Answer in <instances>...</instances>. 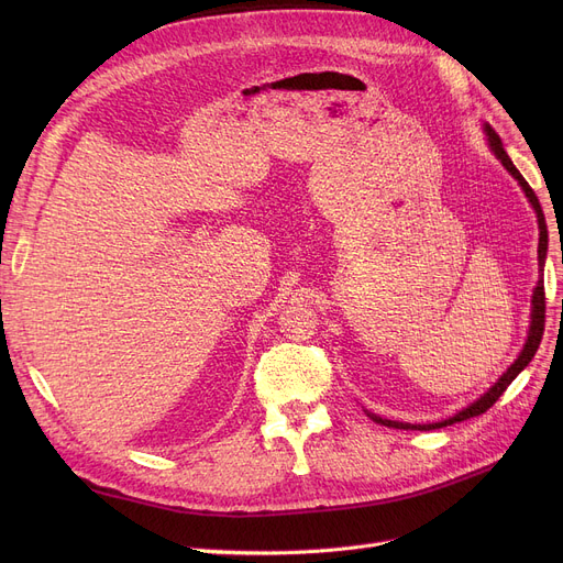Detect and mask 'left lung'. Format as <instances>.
<instances>
[{
    "label": "left lung",
    "instance_id": "1",
    "mask_svg": "<svg viewBox=\"0 0 563 563\" xmlns=\"http://www.w3.org/2000/svg\"><path fill=\"white\" fill-rule=\"evenodd\" d=\"M484 130H486V134H488L493 153L497 155V159H499L501 164H505V168L516 177L518 185H520L522 191H525V196L529 198V202L534 205L537 217H539V230H541V236H539V269H541V280H539V285H537V289H534V299H531V306H534V308H531L529 338H527V342H525V346H522V351H520V356L516 358V363H514L505 374H501V378L495 383V386H493L484 397H479L475 404L463 408L461 412H456L454 418L435 422V424H404V422H395V420H383V418L372 416V412H369V418H372L374 422L383 424V427L406 429V431H408V429L431 431V429H442V427H450V424H456V422H463V420L482 416V412H486V410L501 397V393H505V390L511 386V380L531 363V358H534V353H537V349H539V344H541V338H543V331H545V287H543V264H545V253H548V225H545V217H543L541 202H539L534 189H531V187L527 185V180L520 175V170L514 166V162L509 159V155H507V151H505V145H501V141H499V136L495 134V130H493L490 125H486Z\"/></svg>",
    "mask_w": 563,
    "mask_h": 563
}]
</instances>
